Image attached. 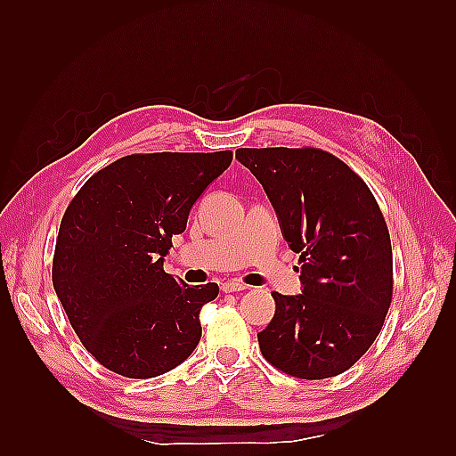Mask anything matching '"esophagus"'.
I'll list each match as a JSON object with an SVG mask.
<instances>
[{
  "mask_svg": "<svg viewBox=\"0 0 456 456\" xmlns=\"http://www.w3.org/2000/svg\"><path fill=\"white\" fill-rule=\"evenodd\" d=\"M221 288H223V292H227V294H231V292H243V289H248V286L240 284L239 280H229V282H225Z\"/></svg>",
  "mask_w": 456,
  "mask_h": 456,
  "instance_id": "obj_1",
  "label": "esophagus"
}]
</instances>
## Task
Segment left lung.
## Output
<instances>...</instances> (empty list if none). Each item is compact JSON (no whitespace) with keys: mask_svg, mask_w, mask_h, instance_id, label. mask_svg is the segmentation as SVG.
I'll list each match as a JSON object with an SVG mask.
<instances>
[{"mask_svg":"<svg viewBox=\"0 0 456 456\" xmlns=\"http://www.w3.org/2000/svg\"><path fill=\"white\" fill-rule=\"evenodd\" d=\"M263 183L302 294L274 292L258 345L278 370L304 380L345 372L378 337L392 302V245L382 211L343 160L319 149H239Z\"/></svg>","mask_w":456,"mask_h":456,"instance_id":"obj_1","label":"left lung"}]
</instances>
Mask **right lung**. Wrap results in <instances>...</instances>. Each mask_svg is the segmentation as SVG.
<instances>
[{
	"label": "right lung",
	"mask_w": 456,
	"mask_h": 456,
	"mask_svg": "<svg viewBox=\"0 0 456 456\" xmlns=\"http://www.w3.org/2000/svg\"><path fill=\"white\" fill-rule=\"evenodd\" d=\"M233 152H154L115 160L84 183L58 231L53 284L86 351L127 378L186 361L201 337L200 309L216 282L164 273L172 237Z\"/></svg>",
	"instance_id": "1"
}]
</instances>
